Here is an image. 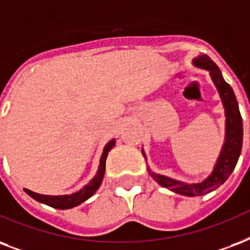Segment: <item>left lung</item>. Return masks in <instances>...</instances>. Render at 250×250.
<instances>
[{
  "label": "left lung",
  "instance_id": "1",
  "mask_svg": "<svg viewBox=\"0 0 250 250\" xmlns=\"http://www.w3.org/2000/svg\"><path fill=\"white\" fill-rule=\"evenodd\" d=\"M193 62L198 68L209 70L211 79L214 81L215 86L218 87L223 106L226 108V142L220 152V156L215 164L212 173L199 184H185L181 181L171 180L169 177L156 174L149 170L153 180L159 182L163 188H170L171 191L182 194L186 197L205 195V194L214 191L220 185L224 184L235 169L240 153H241V146H243V119L240 115L239 104H237L232 87L224 81L219 66L207 55L198 56L197 59H194Z\"/></svg>",
  "mask_w": 250,
  "mask_h": 250
}]
</instances>
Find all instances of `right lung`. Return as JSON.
Returning <instances> with one entry per match:
<instances>
[{
  "label": "right lung",
  "instance_id": "right-lung-1",
  "mask_svg": "<svg viewBox=\"0 0 250 250\" xmlns=\"http://www.w3.org/2000/svg\"><path fill=\"white\" fill-rule=\"evenodd\" d=\"M114 146H115V140H111V142H108L107 144H106V146H104V153H102V157H101L100 169L97 171V174H95L94 178H93L86 186H83V188H81L77 193L70 194V195H43V194L34 193V191L27 190V188H24V191H26L30 197L34 198L35 201L41 202V203H44V205L47 206H51L53 208L68 209L81 205L83 202L89 199V198L98 190L101 184H102V180H104V169H106V159H107L108 152L111 150V148Z\"/></svg>",
  "mask_w": 250,
  "mask_h": 250
}]
</instances>
